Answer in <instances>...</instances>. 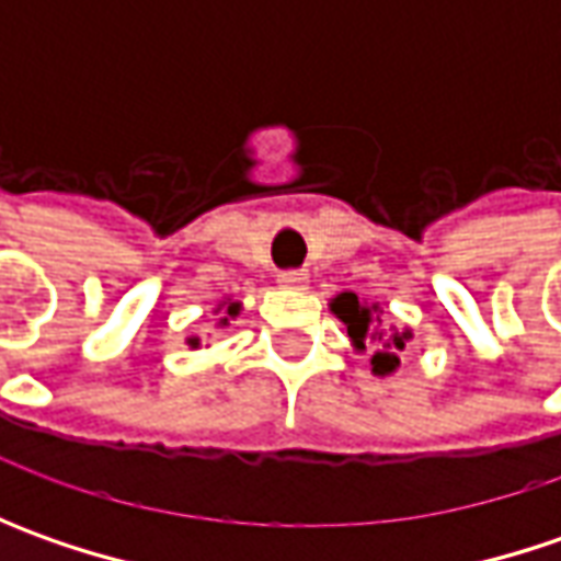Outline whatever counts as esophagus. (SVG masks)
<instances>
[{
	"label": "esophagus",
	"instance_id": "34e87169",
	"mask_svg": "<svg viewBox=\"0 0 561 561\" xmlns=\"http://www.w3.org/2000/svg\"><path fill=\"white\" fill-rule=\"evenodd\" d=\"M277 284L287 287V290H302V287L309 284V277H306L302 271H280V274H277Z\"/></svg>",
	"mask_w": 561,
	"mask_h": 561
}]
</instances>
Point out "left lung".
Returning <instances> with one entry per match:
<instances>
[{
  "mask_svg": "<svg viewBox=\"0 0 561 561\" xmlns=\"http://www.w3.org/2000/svg\"><path fill=\"white\" fill-rule=\"evenodd\" d=\"M331 312L346 324V334L353 340L358 353L375 350L371 356V371L375 375H393L399 368V353L405 350V343L412 340V331H397V328H383L377 302H365L356 293H340L331 299Z\"/></svg>",
  "mask_w": 561,
  "mask_h": 561,
  "instance_id": "obj_1",
  "label": "left lung"
}]
</instances>
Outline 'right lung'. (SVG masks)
<instances>
[{
    "mask_svg": "<svg viewBox=\"0 0 561 561\" xmlns=\"http://www.w3.org/2000/svg\"><path fill=\"white\" fill-rule=\"evenodd\" d=\"M218 309H225V318L218 321V324L225 328V324H227V321H230V318H237V314H240V302H221ZM186 343H190V346H199V340H196V336H190Z\"/></svg>",
    "mask_w": 561,
    "mask_h": 561,
    "instance_id": "obj_1",
    "label": "right lung"
}]
</instances>
